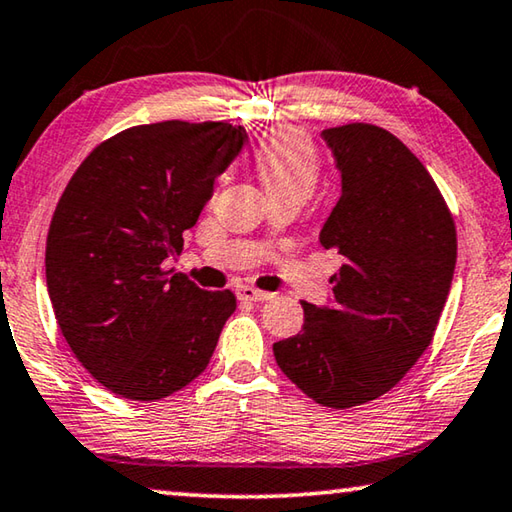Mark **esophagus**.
<instances>
[{"mask_svg":"<svg viewBox=\"0 0 512 512\" xmlns=\"http://www.w3.org/2000/svg\"><path fill=\"white\" fill-rule=\"evenodd\" d=\"M237 296H239V300H255V303H262V300H271L273 298V294H269V291L255 289V287H250V285L237 287Z\"/></svg>","mask_w":512,"mask_h":512,"instance_id":"esophagus-1","label":"esophagus"}]
</instances>
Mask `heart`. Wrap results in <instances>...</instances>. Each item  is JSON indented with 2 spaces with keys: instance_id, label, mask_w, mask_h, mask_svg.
I'll use <instances>...</instances> for the list:
<instances>
[{
  "instance_id": "b5f03b06",
  "label": "heart",
  "mask_w": 512,
  "mask_h": 512,
  "mask_svg": "<svg viewBox=\"0 0 512 512\" xmlns=\"http://www.w3.org/2000/svg\"><path fill=\"white\" fill-rule=\"evenodd\" d=\"M259 180L273 200L312 196L321 177V161L310 136L294 127L269 129L255 148Z\"/></svg>"
}]
</instances>
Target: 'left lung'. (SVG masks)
I'll return each instance as SVG.
<instances>
[{
	"label": "left lung",
	"instance_id": "1",
	"mask_svg": "<svg viewBox=\"0 0 512 512\" xmlns=\"http://www.w3.org/2000/svg\"><path fill=\"white\" fill-rule=\"evenodd\" d=\"M342 198L321 246L344 257L332 307L300 303L298 335L273 344L300 392L344 410L387 394L431 346L456 269V223L426 166L392 132L348 123L321 132Z\"/></svg>",
	"mask_w": 512,
	"mask_h": 512
}]
</instances>
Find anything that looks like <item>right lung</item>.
Wrapping results in <instances>:
<instances>
[{
	"instance_id": "add662e5",
	"label": "right lung",
	"mask_w": 512,
	"mask_h": 512,
	"mask_svg": "<svg viewBox=\"0 0 512 512\" xmlns=\"http://www.w3.org/2000/svg\"><path fill=\"white\" fill-rule=\"evenodd\" d=\"M243 143L246 129L216 120L136 125L70 177L47 232V291L75 358L109 392L166 399L212 360L237 298L164 264Z\"/></svg>"
}]
</instances>
